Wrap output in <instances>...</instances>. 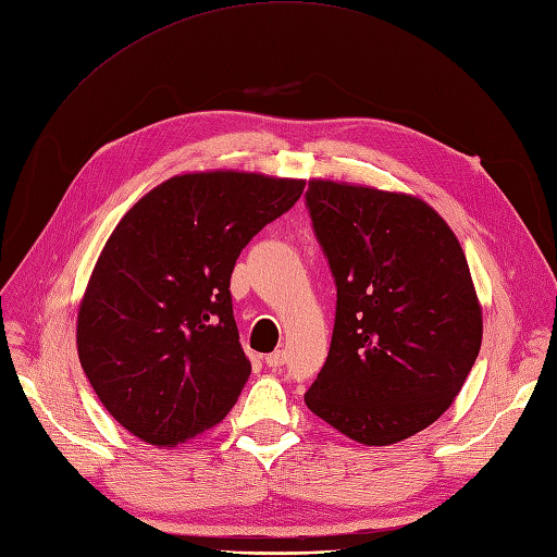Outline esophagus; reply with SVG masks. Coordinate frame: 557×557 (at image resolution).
Wrapping results in <instances>:
<instances>
[{
	"instance_id": "esophagus-1",
	"label": "esophagus",
	"mask_w": 557,
	"mask_h": 557,
	"mask_svg": "<svg viewBox=\"0 0 557 557\" xmlns=\"http://www.w3.org/2000/svg\"><path fill=\"white\" fill-rule=\"evenodd\" d=\"M285 360H287V354H285L283 349H278V351H274V354H270V356H264V362H268V367H272V369L283 367Z\"/></svg>"
}]
</instances>
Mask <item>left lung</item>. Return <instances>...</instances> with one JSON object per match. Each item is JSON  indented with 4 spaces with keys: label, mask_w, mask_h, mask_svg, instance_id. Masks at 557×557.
Here are the masks:
<instances>
[{
    "label": "left lung",
    "mask_w": 557,
    "mask_h": 557,
    "mask_svg": "<svg viewBox=\"0 0 557 557\" xmlns=\"http://www.w3.org/2000/svg\"><path fill=\"white\" fill-rule=\"evenodd\" d=\"M306 208L337 287L306 406L360 444H396L440 419L479 358L483 314L465 251L410 195L317 178Z\"/></svg>",
    "instance_id": "left-lung-1"
}]
</instances>
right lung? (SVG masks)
Wrapping results in <instances>:
<instances>
[{"label": "right lung", "mask_w": 557, "mask_h": 557, "mask_svg": "<svg viewBox=\"0 0 557 557\" xmlns=\"http://www.w3.org/2000/svg\"><path fill=\"white\" fill-rule=\"evenodd\" d=\"M306 181L247 172L174 176L111 233L78 308L76 347L99 401L153 446L220 423L249 374L231 274Z\"/></svg>", "instance_id": "right-lung-1"}]
</instances>
